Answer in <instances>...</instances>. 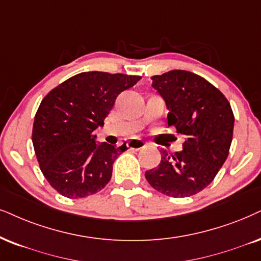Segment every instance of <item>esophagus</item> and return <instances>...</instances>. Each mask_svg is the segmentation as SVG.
Listing matches in <instances>:
<instances>
[{"mask_svg": "<svg viewBox=\"0 0 261 261\" xmlns=\"http://www.w3.org/2000/svg\"><path fill=\"white\" fill-rule=\"evenodd\" d=\"M127 147L130 148V149L140 150L142 148L146 147V142L141 140V138H131V140L127 142Z\"/></svg>", "mask_w": 261, "mask_h": 261, "instance_id": "1", "label": "esophagus"}]
</instances>
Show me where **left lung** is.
Instances as JSON below:
<instances>
[{
  "instance_id": "1",
  "label": "left lung",
  "mask_w": 261,
  "mask_h": 261,
  "mask_svg": "<svg viewBox=\"0 0 261 261\" xmlns=\"http://www.w3.org/2000/svg\"><path fill=\"white\" fill-rule=\"evenodd\" d=\"M153 87L166 103L167 125L186 137L183 150H161L159 166L146 171L148 183L167 196L188 197L203 190L225 163L235 118L226 97L193 72L154 75Z\"/></svg>"
}]
</instances>
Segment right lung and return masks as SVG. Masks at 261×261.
<instances>
[{
    "label": "right lung",
    "instance_id": "right-lung-1",
    "mask_svg": "<svg viewBox=\"0 0 261 261\" xmlns=\"http://www.w3.org/2000/svg\"><path fill=\"white\" fill-rule=\"evenodd\" d=\"M140 75L82 72L59 84L43 98L35 115L32 143L42 173L59 194L81 199L103 189L118 155L114 147L96 141L97 127L118 95L134 87Z\"/></svg>",
    "mask_w": 261,
    "mask_h": 261
}]
</instances>
